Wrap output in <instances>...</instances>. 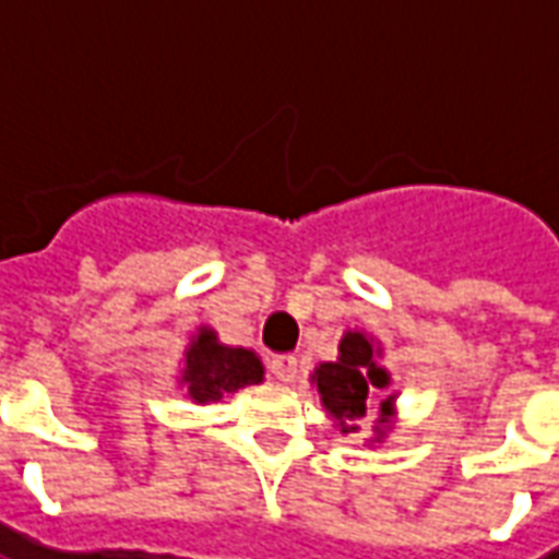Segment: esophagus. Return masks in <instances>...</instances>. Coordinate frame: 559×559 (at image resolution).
Here are the masks:
<instances>
[{"mask_svg": "<svg viewBox=\"0 0 559 559\" xmlns=\"http://www.w3.org/2000/svg\"><path fill=\"white\" fill-rule=\"evenodd\" d=\"M269 371L281 383H293L296 374H299V362H296V356H272L269 359Z\"/></svg>", "mask_w": 559, "mask_h": 559, "instance_id": "1", "label": "esophagus"}]
</instances>
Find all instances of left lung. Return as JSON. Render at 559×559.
Segmentation results:
<instances>
[{
	"label": "left lung",
	"mask_w": 559,
	"mask_h": 559,
	"mask_svg": "<svg viewBox=\"0 0 559 559\" xmlns=\"http://www.w3.org/2000/svg\"><path fill=\"white\" fill-rule=\"evenodd\" d=\"M341 356L314 371L317 392L329 416L338 421L341 433L359 431V419L374 407L377 389L389 386V374L377 365V350L362 332H347L341 341ZM392 413V395L380 401V416Z\"/></svg>",
	"instance_id": "obj_1"
}]
</instances>
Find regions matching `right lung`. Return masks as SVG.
I'll return each mask as SVG.
<instances>
[{
	"mask_svg": "<svg viewBox=\"0 0 559 559\" xmlns=\"http://www.w3.org/2000/svg\"><path fill=\"white\" fill-rule=\"evenodd\" d=\"M260 380H263V365L254 353L242 347H224L209 329H203L185 353L182 383L188 386V395L200 404L218 401L224 392H236Z\"/></svg>",
	"mask_w": 559,
	"mask_h": 559,
	"instance_id": "right-lung-1",
	"label": "right lung"
}]
</instances>
